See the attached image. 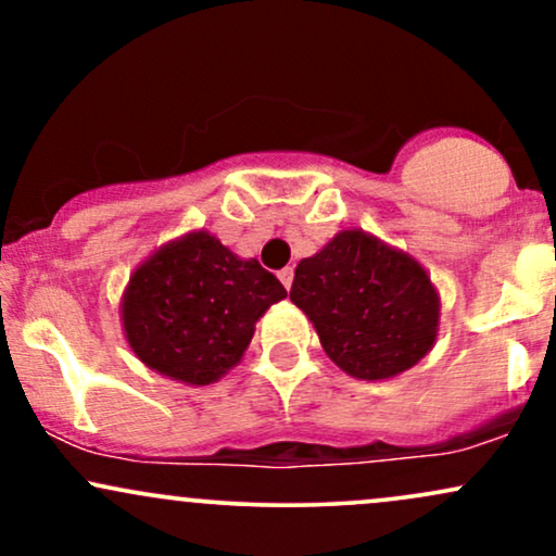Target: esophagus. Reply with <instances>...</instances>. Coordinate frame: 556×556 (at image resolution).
Instances as JSON below:
<instances>
[{
  "mask_svg": "<svg viewBox=\"0 0 556 556\" xmlns=\"http://www.w3.org/2000/svg\"><path fill=\"white\" fill-rule=\"evenodd\" d=\"M292 279H295V271H292L290 266H287V269L279 271V282H282V285L287 287V290H290V287H292Z\"/></svg>",
  "mask_w": 556,
  "mask_h": 556,
  "instance_id": "34e87169",
  "label": "esophagus"
}]
</instances>
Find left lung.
Segmentation results:
<instances>
[{"label":"left lung","mask_w":556,"mask_h":556,"mask_svg":"<svg viewBox=\"0 0 556 556\" xmlns=\"http://www.w3.org/2000/svg\"><path fill=\"white\" fill-rule=\"evenodd\" d=\"M290 300L314 324L324 353L363 381L394 379L426 358L442 316L429 271L363 229H342L300 261Z\"/></svg>","instance_id":"left-lung-1"}]
</instances>
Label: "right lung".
<instances>
[{
    "label": "right lung",
    "instance_id": "obj_1",
    "mask_svg": "<svg viewBox=\"0 0 556 556\" xmlns=\"http://www.w3.org/2000/svg\"><path fill=\"white\" fill-rule=\"evenodd\" d=\"M287 290L256 258L206 229L164 242L130 274L119 303L125 340L151 371L206 387L235 368L256 321Z\"/></svg>",
    "mask_w": 556,
    "mask_h": 556
}]
</instances>
